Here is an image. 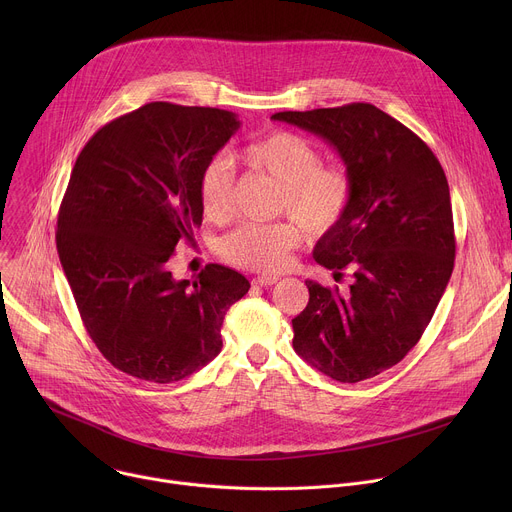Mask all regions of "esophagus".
Returning <instances> with one entry per match:
<instances>
[{
	"mask_svg": "<svg viewBox=\"0 0 512 512\" xmlns=\"http://www.w3.org/2000/svg\"><path fill=\"white\" fill-rule=\"evenodd\" d=\"M277 279L279 277H275V275H259V277H253V285H261V287H267V285H273V283H277Z\"/></svg>",
	"mask_w": 512,
	"mask_h": 512,
	"instance_id": "34e87169",
	"label": "esophagus"
}]
</instances>
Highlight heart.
Segmentation results:
<instances>
[{
	"mask_svg": "<svg viewBox=\"0 0 512 512\" xmlns=\"http://www.w3.org/2000/svg\"><path fill=\"white\" fill-rule=\"evenodd\" d=\"M247 164L271 176L281 188L277 214H289L310 235L334 231L350 210L354 180L346 164L322 162L316 143L300 133L273 129L243 150ZM198 204L206 221L225 223L235 212L233 164L225 156L212 158L198 180ZM300 243V229L289 223H245L218 243V255L231 265L251 271H279L289 251Z\"/></svg>",
	"mask_w": 512,
	"mask_h": 512,
	"instance_id": "heart-1",
	"label": "heart"
}]
</instances>
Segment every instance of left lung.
Here are the masks:
<instances>
[{"label":"left lung","instance_id":"left-lung-1","mask_svg":"<svg viewBox=\"0 0 512 512\" xmlns=\"http://www.w3.org/2000/svg\"><path fill=\"white\" fill-rule=\"evenodd\" d=\"M271 119L324 137L354 180L344 221L314 249L316 263L334 275L348 267L354 281L342 296L306 281L310 302L291 320L294 348L334 381L377 377L419 342L454 269L444 168L419 135L371 103Z\"/></svg>","mask_w":512,"mask_h":512}]
</instances>
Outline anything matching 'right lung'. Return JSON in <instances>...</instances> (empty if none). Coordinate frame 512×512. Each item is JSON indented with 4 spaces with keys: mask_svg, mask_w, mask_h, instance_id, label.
Instances as JSON below:
<instances>
[{
    "mask_svg": "<svg viewBox=\"0 0 512 512\" xmlns=\"http://www.w3.org/2000/svg\"><path fill=\"white\" fill-rule=\"evenodd\" d=\"M239 125L231 111L154 101L103 125L72 168L58 257L91 340L125 375L164 385L204 367L251 287L218 263L192 283L168 269L202 223L200 174Z\"/></svg>",
    "mask_w": 512,
    "mask_h": 512,
    "instance_id": "add662e5",
    "label": "right lung"
}]
</instances>
